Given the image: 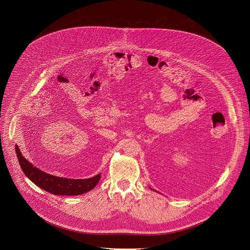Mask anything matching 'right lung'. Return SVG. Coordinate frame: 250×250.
<instances>
[{
    "mask_svg": "<svg viewBox=\"0 0 250 250\" xmlns=\"http://www.w3.org/2000/svg\"><path fill=\"white\" fill-rule=\"evenodd\" d=\"M18 162L25 175L42 189L55 195H80L85 193L98 184L101 175L88 179H70L48 174L28 162L16 147Z\"/></svg>",
    "mask_w": 250,
    "mask_h": 250,
    "instance_id": "obj_1",
    "label": "right lung"
}]
</instances>
